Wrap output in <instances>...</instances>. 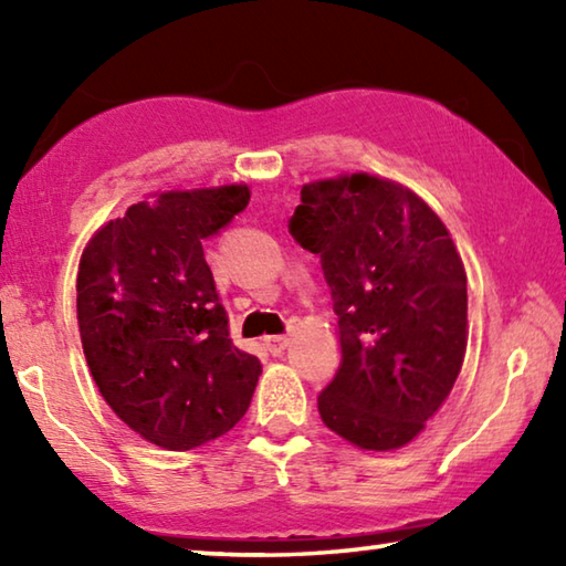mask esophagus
<instances>
[{"label": "esophagus", "instance_id": "obj_1", "mask_svg": "<svg viewBox=\"0 0 566 566\" xmlns=\"http://www.w3.org/2000/svg\"><path fill=\"white\" fill-rule=\"evenodd\" d=\"M262 342L272 354H284V349L290 347V337H282V334H274V337H264Z\"/></svg>", "mask_w": 566, "mask_h": 566}]
</instances>
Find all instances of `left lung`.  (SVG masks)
Segmentation results:
<instances>
[{
	"label": "left lung",
	"mask_w": 566,
	"mask_h": 566,
	"mask_svg": "<svg viewBox=\"0 0 566 566\" xmlns=\"http://www.w3.org/2000/svg\"><path fill=\"white\" fill-rule=\"evenodd\" d=\"M292 234L322 256L342 364L319 417L367 452L424 432L467 354V272L452 234L409 187L367 171L302 187Z\"/></svg>",
	"instance_id": "1"
}]
</instances>
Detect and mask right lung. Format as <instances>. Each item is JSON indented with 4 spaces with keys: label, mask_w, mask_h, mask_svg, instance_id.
Instances as JSON below:
<instances>
[{
    "label": "right lung",
    "mask_w": 566,
    "mask_h": 566,
    "mask_svg": "<svg viewBox=\"0 0 566 566\" xmlns=\"http://www.w3.org/2000/svg\"><path fill=\"white\" fill-rule=\"evenodd\" d=\"M249 195L247 185L155 191L82 252L76 322L92 379L132 432L169 452L227 434L262 375L229 339L202 249Z\"/></svg>",
    "instance_id": "add662e5"
}]
</instances>
